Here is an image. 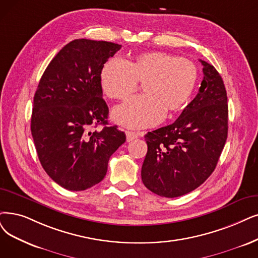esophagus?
Instances as JSON below:
<instances>
[{"mask_svg": "<svg viewBox=\"0 0 258 258\" xmlns=\"http://www.w3.org/2000/svg\"><path fill=\"white\" fill-rule=\"evenodd\" d=\"M143 133H137V132H133V131H126V137H127V142H131L135 139L139 138L140 136H142Z\"/></svg>", "mask_w": 258, "mask_h": 258, "instance_id": "obj_1", "label": "esophagus"}]
</instances>
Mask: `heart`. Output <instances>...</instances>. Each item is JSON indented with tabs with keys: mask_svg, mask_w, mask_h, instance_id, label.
<instances>
[{
	"mask_svg": "<svg viewBox=\"0 0 258 258\" xmlns=\"http://www.w3.org/2000/svg\"><path fill=\"white\" fill-rule=\"evenodd\" d=\"M102 92L112 99L126 100L143 84L145 94L114 109L112 117L129 128L159 123L165 112L173 114L188 104L198 81L194 61L164 51H146L132 60H108L99 74Z\"/></svg>",
	"mask_w": 258,
	"mask_h": 258,
	"instance_id": "heart-1",
	"label": "heart"
}]
</instances>
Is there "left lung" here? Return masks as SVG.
<instances>
[{"mask_svg":"<svg viewBox=\"0 0 258 258\" xmlns=\"http://www.w3.org/2000/svg\"><path fill=\"white\" fill-rule=\"evenodd\" d=\"M203 80L198 94L171 125L148 132L142 181L152 192L174 198L207 180L228 138V96L220 74L200 59Z\"/></svg>","mask_w":258,"mask_h":258,"instance_id":"left-lung-1","label":"left lung"}]
</instances>
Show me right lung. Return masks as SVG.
Listing matches in <instances>:
<instances>
[{
  "label": "right lung",
  "instance_id": "right-lung-1",
  "mask_svg": "<svg viewBox=\"0 0 258 258\" xmlns=\"http://www.w3.org/2000/svg\"><path fill=\"white\" fill-rule=\"evenodd\" d=\"M121 45L76 39L50 61L34 97L30 130L48 176L69 190H85L105 178L110 157L126 142L108 126L100 70ZM97 124L101 131L91 132Z\"/></svg>",
  "mask_w": 258,
  "mask_h": 258
}]
</instances>
